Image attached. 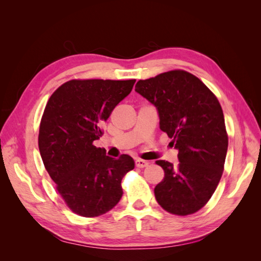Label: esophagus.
Masks as SVG:
<instances>
[{
  "instance_id": "esophagus-1",
  "label": "esophagus",
  "mask_w": 261,
  "mask_h": 261,
  "mask_svg": "<svg viewBox=\"0 0 261 261\" xmlns=\"http://www.w3.org/2000/svg\"><path fill=\"white\" fill-rule=\"evenodd\" d=\"M135 164H136V167H137V168L143 169V168L148 167L149 162H147V161H145V160H141V159H137V160L135 161Z\"/></svg>"
}]
</instances>
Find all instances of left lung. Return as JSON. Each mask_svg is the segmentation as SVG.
I'll use <instances>...</instances> for the list:
<instances>
[{
  "instance_id": "8db88e82",
  "label": "left lung",
  "mask_w": 261,
  "mask_h": 261,
  "mask_svg": "<svg viewBox=\"0 0 261 261\" xmlns=\"http://www.w3.org/2000/svg\"><path fill=\"white\" fill-rule=\"evenodd\" d=\"M135 90L156 108L161 130L178 150L177 165L155 161L164 171L155 199L172 215H193L209 201L224 170L228 137L220 102L183 69L139 81Z\"/></svg>"
}]
</instances>
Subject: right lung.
I'll list each match as a JSON object with an SVG mask.
<instances>
[{
    "label": "right lung",
    "instance_id": "obj_1",
    "mask_svg": "<svg viewBox=\"0 0 261 261\" xmlns=\"http://www.w3.org/2000/svg\"><path fill=\"white\" fill-rule=\"evenodd\" d=\"M135 82L73 80L60 86L45 106L39 150L59 194L78 216L105 215L122 198V178L135 162L127 154L108 156L93 141L103 135L102 124Z\"/></svg>",
    "mask_w": 261,
    "mask_h": 261
}]
</instances>
